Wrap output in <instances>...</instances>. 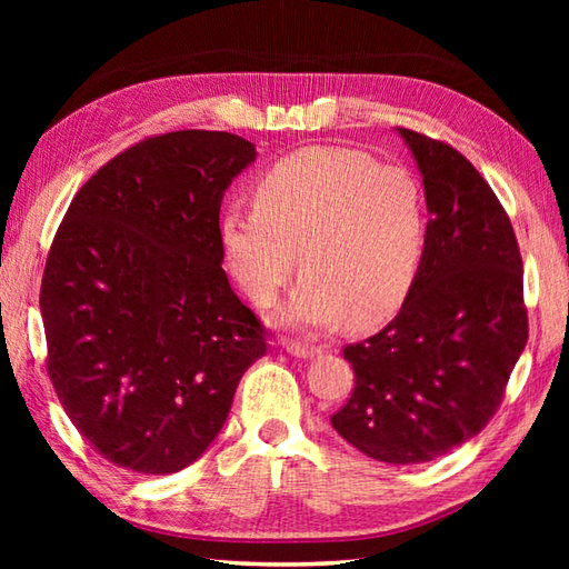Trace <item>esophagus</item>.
Wrapping results in <instances>:
<instances>
[{
	"mask_svg": "<svg viewBox=\"0 0 569 569\" xmlns=\"http://www.w3.org/2000/svg\"><path fill=\"white\" fill-rule=\"evenodd\" d=\"M286 352L296 357V359H312L322 355L320 347H312V345H300V342H286Z\"/></svg>",
	"mask_w": 569,
	"mask_h": 569,
	"instance_id": "esophagus-1",
	"label": "esophagus"
}]
</instances>
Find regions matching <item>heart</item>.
<instances>
[{
  "mask_svg": "<svg viewBox=\"0 0 569 569\" xmlns=\"http://www.w3.org/2000/svg\"><path fill=\"white\" fill-rule=\"evenodd\" d=\"M227 271L269 308L300 263L293 296L276 316L286 330H330L345 318L369 328L398 310L426 247V202L406 168L349 149L310 147L278 161L253 208L222 212Z\"/></svg>",
  "mask_w": 569,
  "mask_h": 569,
  "instance_id": "obj_1",
  "label": "heart"
}]
</instances>
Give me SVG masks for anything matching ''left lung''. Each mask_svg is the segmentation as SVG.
Instances as JSON below:
<instances>
[{
	"label": "left lung",
	"mask_w": 569,
	"mask_h": 569,
	"mask_svg": "<svg viewBox=\"0 0 569 569\" xmlns=\"http://www.w3.org/2000/svg\"><path fill=\"white\" fill-rule=\"evenodd\" d=\"M396 131L422 178L426 247L398 316L345 347L357 381L330 422L371 459L420 465L497 413L528 342V316L513 227L487 180L447 143Z\"/></svg>",
	"instance_id": "8db88e82"
}]
</instances>
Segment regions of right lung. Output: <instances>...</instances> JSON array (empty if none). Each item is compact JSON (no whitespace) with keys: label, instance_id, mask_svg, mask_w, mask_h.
Segmentation results:
<instances>
[{"label":"right lung","instance_id":"obj_1","mask_svg":"<svg viewBox=\"0 0 569 569\" xmlns=\"http://www.w3.org/2000/svg\"><path fill=\"white\" fill-rule=\"evenodd\" d=\"M253 161L257 147L229 131L147 139L102 166L58 227L41 283L48 377L117 467L196 462L266 352L220 241L224 190Z\"/></svg>","mask_w":569,"mask_h":569}]
</instances>
